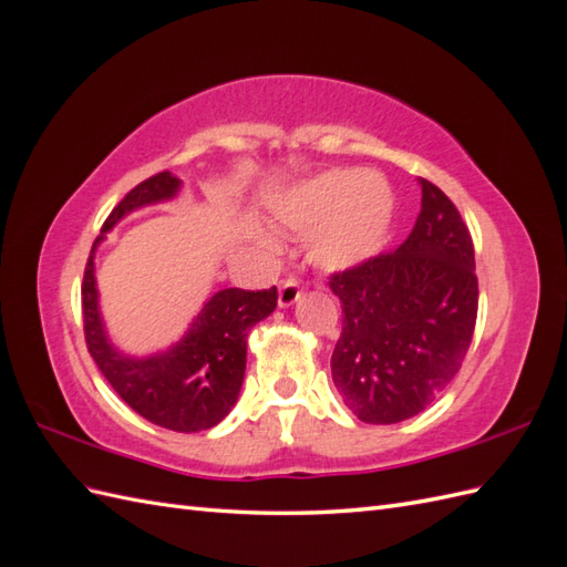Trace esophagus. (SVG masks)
Segmentation results:
<instances>
[{
	"instance_id": "34e87169",
	"label": "esophagus",
	"mask_w": 567,
	"mask_h": 567,
	"mask_svg": "<svg viewBox=\"0 0 567 567\" xmlns=\"http://www.w3.org/2000/svg\"><path fill=\"white\" fill-rule=\"evenodd\" d=\"M299 297H302L299 285L295 280H285L280 285V292H277V305H280V309H290L292 305L299 302Z\"/></svg>"
}]
</instances>
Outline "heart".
<instances>
[{"mask_svg":"<svg viewBox=\"0 0 567 567\" xmlns=\"http://www.w3.org/2000/svg\"><path fill=\"white\" fill-rule=\"evenodd\" d=\"M394 195L378 173L333 171L295 187L275 204V219L307 234V256L319 270L343 272L375 258L390 234ZM272 248V238L260 236Z\"/></svg>","mask_w":567,"mask_h":567,"instance_id":"obj_1","label":"heart"}]
</instances>
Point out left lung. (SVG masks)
<instances>
[{
	"instance_id": "1",
	"label": "left lung",
	"mask_w": 567,
	"mask_h": 567,
	"mask_svg": "<svg viewBox=\"0 0 567 567\" xmlns=\"http://www.w3.org/2000/svg\"><path fill=\"white\" fill-rule=\"evenodd\" d=\"M421 212L404 244L331 277L343 331L331 378L365 424H400L449 388L477 319L475 248L461 214L419 177Z\"/></svg>"
}]
</instances>
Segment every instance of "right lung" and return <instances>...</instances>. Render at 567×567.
Masks as SVG:
<instances>
[{
    "label": "right lung",
    "mask_w": 567,
    "mask_h": 567,
    "mask_svg": "<svg viewBox=\"0 0 567 567\" xmlns=\"http://www.w3.org/2000/svg\"><path fill=\"white\" fill-rule=\"evenodd\" d=\"M183 189V179L158 173L134 187L104 221L90 252L82 282L84 339L90 355L116 394L151 424L195 433L219 424L238 402L246 375V339L258 321L277 307V290L246 292L238 287L214 292L202 305L187 331L171 346L146 355L126 353L114 346L100 309L94 256L112 228L151 204L171 202Z\"/></svg>",
    "instance_id": "1"
}]
</instances>
